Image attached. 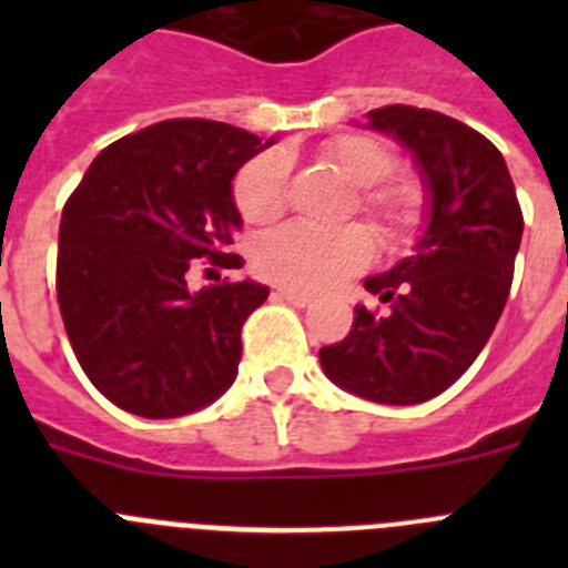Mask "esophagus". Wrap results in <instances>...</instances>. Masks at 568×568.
I'll list each match as a JSON object with an SVG mask.
<instances>
[{"instance_id": "esophagus-1", "label": "esophagus", "mask_w": 568, "mask_h": 568, "mask_svg": "<svg viewBox=\"0 0 568 568\" xmlns=\"http://www.w3.org/2000/svg\"><path fill=\"white\" fill-rule=\"evenodd\" d=\"M275 295H278V298H284V301H290L293 307H310V304H313V295L295 293V290L278 287V290H275Z\"/></svg>"}]
</instances>
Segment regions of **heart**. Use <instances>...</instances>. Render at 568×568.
<instances>
[{
	"instance_id": "obj_1",
	"label": "heart",
	"mask_w": 568,
	"mask_h": 568,
	"mask_svg": "<svg viewBox=\"0 0 568 568\" xmlns=\"http://www.w3.org/2000/svg\"><path fill=\"white\" fill-rule=\"evenodd\" d=\"M321 159L355 190V207L389 250L406 247L429 219L433 193L420 175L395 173L398 153L373 133H341L321 144ZM233 202L247 224H273L290 202V162L281 150L253 155L233 179ZM373 258L364 227L310 230L290 224L255 241L253 267L261 278L295 293H321L361 273Z\"/></svg>"
}]
</instances>
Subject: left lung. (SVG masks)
Here are the masks:
<instances>
[{
  "instance_id": "1",
  "label": "left lung",
  "mask_w": 568,
  "mask_h": 568,
  "mask_svg": "<svg viewBox=\"0 0 568 568\" xmlns=\"http://www.w3.org/2000/svg\"><path fill=\"white\" fill-rule=\"evenodd\" d=\"M418 155L433 219L415 255L364 287L386 310L355 307L344 341L321 346L338 386L375 404H424L478 358L506 307L524 213L504 155L453 115L413 104L369 113Z\"/></svg>"
}]
</instances>
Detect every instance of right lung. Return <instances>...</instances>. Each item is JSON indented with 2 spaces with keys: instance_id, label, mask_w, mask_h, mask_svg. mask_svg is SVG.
<instances>
[{
  "instance_id": "obj_1",
  "label": "right lung",
  "mask_w": 568,
  "mask_h": 568,
  "mask_svg": "<svg viewBox=\"0 0 568 568\" xmlns=\"http://www.w3.org/2000/svg\"><path fill=\"white\" fill-rule=\"evenodd\" d=\"M273 142L210 119H168L93 159L59 224L57 298L70 346L124 413L179 418L235 381L253 281L190 293L199 264L239 270L235 170ZM204 257V262H199Z\"/></svg>"
}]
</instances>
